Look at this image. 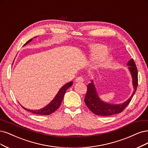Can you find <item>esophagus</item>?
Listing matches in <instances>:
<instances>
[{
  "mask_svg": "<svg viewBox=\"0 0 148 148\" xmlns=\"http://www.w3.org/2000/svg\"><path fill=\"white\" fill-rule=\"evenodd\" d=\"M75 82L76 83H83V82H84V79L83 77L79 76V77H78L77 78H76Z\"/></svg>",
  "mask_w": 148,
  "mask_h": 148,
  "instance_id": "obj_1",
  "label": "esophagus"
}]
</instances>
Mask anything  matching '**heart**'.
Returning a JSON list of instances; mask_svg holds the SVG:
<instances>
[{"label":"heart","instance_id":"b5f03b06","mask_svg":"<svg viewBox=\"0 0 148 148\" xmlns=\"http://www.w3.org/2000/svg\"><path fill=\"white\" fill-rule=\"evenodd\" d=\"M108 52V48L107 46L100 43H91L89 46V56L91 60L103 56L98 62V67L100 68H105L113 60V56L111 55H105Z\"/></svg>","mask_w":148,"mask_h":148}]
</instances>
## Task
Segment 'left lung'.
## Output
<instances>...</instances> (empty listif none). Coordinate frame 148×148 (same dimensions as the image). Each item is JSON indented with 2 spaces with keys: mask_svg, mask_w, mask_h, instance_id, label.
Wrapping results in <instances>:
<instances>
[{
  "mask_svg": "<svg viewBox=\"0 0 148 148\" xmlns=\"http://www.w3.org/2000/svg\"><path fill=\"white\" fill-rule=\"evenodd\" d=\"M127 65L129 66L128 69L132 76V85L134 87V91L131 96L122 103L106 102L100 98L95 88L94 79H92L88 85V91L85 96L84 101L86 106L93 113L103 116L118 114L121 113L129 104L138 86V71L133 59H131L129 61Z\"/></svg>",
  "mask_w": 148,
  "mask_h": 148,
  "instance_id": "8db88e82",
  "label": "left lung"
}]
</instances>
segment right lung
Instances as JSON below:
<instances>
[{
	"label": "right lung",
	"mask_w": 148,
	"mask_h": 148,
	"mask_svg": "<svg viewBox=\"0 0 148 148\" xmlns=\"http://www.w3.org/2000/svg\"><path fill=\"white\" fill-rule=\"evenodd\" d=\"M36 37H35L34 38H36ZM32 40V38L28 40V41L24 45V46L28 44L29 42H31ZM72 84H73V81H70V82L66 83L65 85H64L62 87L59 89L58 92L56 94V95H55L54 99L51 101L47 105H46L45 106L43 107V108H40V110H30V109L25 108L21 105L23 106V108L24 110L31 112V113L34 114H40V115H49L51 113L54 112L60 106V105H61V103H62V101L64 99V97L66 92V91H67V90L72 86Z\"/></svg>",
	"instance_id": "add662e5"
}]
</instances>
